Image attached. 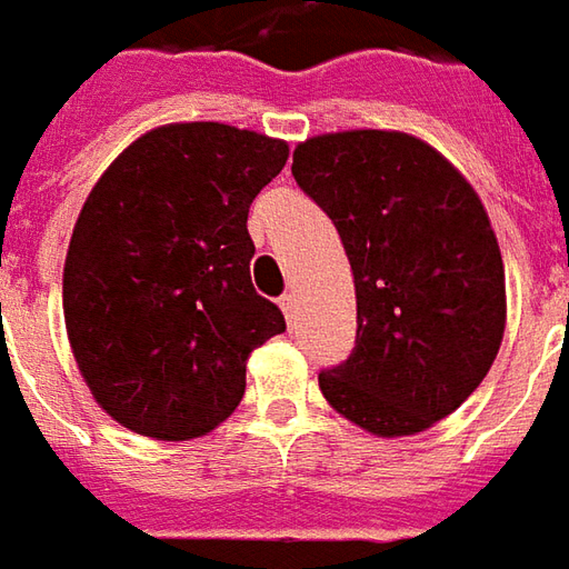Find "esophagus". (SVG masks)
Masks as SVG:
<instances>
[{
  "instance_id": "34e87169",
  "label": "esophagus",
  "mask_w": 569,
  "mask_h": 569,
  "mask_svg": "<svg viewBox=\"0 0 569 569\" xmlns=\"http://www.w3.org/2000/svg\"><path fill=\"white\" fill-rule=\"evenodd\" d=\"M278 307L288 316V322H293V316H297V297H293V293H284V297L278 300Z\"/></svg>"
}]
</instances>
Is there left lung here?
Returning a JSON list of instances; mask_svg holds the SVG:
<instances>
[{"mask_svg": "<svg viewBox=\"0 0 569 569\" xmlns=\"http://www.w3.org/2000/svg\"><path fill=\"white\" fill-rule=\"evenodd\" d=\"M293 179L337 226L356 284V347L319 375L375 437H411L471 397L505 335V266L477 191L415 136L325 132Z\"/></svg>", "mask_w": 569, "mask_h": 569, "instance_id": "8db88e82", "label": "left lung"}]
</instances>
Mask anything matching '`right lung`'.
Segmentation results:
<instances>
[{
    "label": "right lung",
    "instance_id": "right-lung-1",
    "mask_svg": "<svg viewBox=\"0 0 569 569\" xmlns=\"http://www.w3.org/2000/svg\"><path fill=\"white\" fill-rule=\"evenodd\" d=\"M288 142L167 123L129 144L82 203L64 325L92 397L151 440H194L244 397L247 356L284 331L253 291L247 213Z\"/></svg>",
    "mask_w": 569,
    "mask_h": 569
}]
</instances>
